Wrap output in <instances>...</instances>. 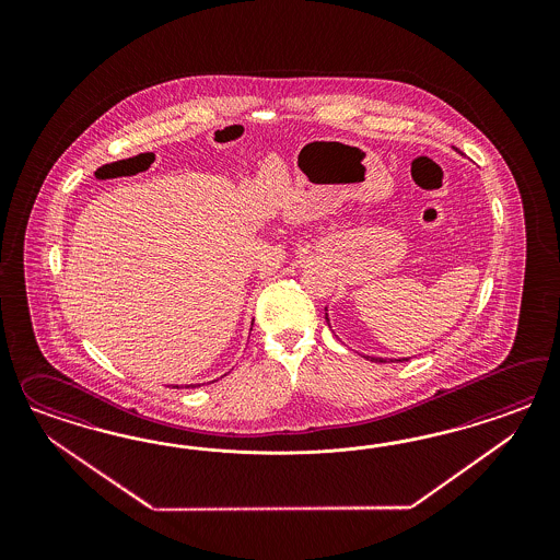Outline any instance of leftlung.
<instances>
[{
	"instance_id": "obj_1",
	"label": "left lung",
	"mask_w": 560,
	"mask_h": 560,
	"mask_svg": "<svg viewBox=\"0 0 560 560\" xmlns=\"http://www.w3.org/2000/svg\"><path fill=\"white\" fill-rule=\"evenodd\" d=\"M326 323L330 326V320H328V314H326ZM370 361H375V363H388L384 357H368ZM390 361H408V357H402V359H390Z\"/></svg>"
}]
</instances>
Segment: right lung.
<instances>
[{"mask_svg": "<svg viewBox=\"0 0 560 560\" xmlns=\"http://www.w3.org/2000/svg\"><path fill=\"white\" fill-rule=\"evenodd\" d=\"M250 330H253V328H250ZM190 386H192V388H195V386H197V384H190ZM190 386H185V388H190ZM172 388H180V386H172Z\"/></svg>", "mask_w": 560, "mask_h": 560, "instance_id": "obj_1", "label": "right lung"}]
</instances>
